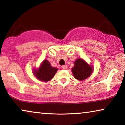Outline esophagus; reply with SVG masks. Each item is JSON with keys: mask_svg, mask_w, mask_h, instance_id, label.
Instances as JSON below:
<instances>
[{"mask_svg": "<svg viewBox=\"0 0 125 125\" xmlns=\"http://www.w3.org/2000/svg\"><path fill=\"white\" fill-rule=\"evenodd\" d=\"M62 68L63 69H66L67 68V65H63L62 66Z\"/></svg>", "mask_w": 125, "mask_h": 125, "instance_id": "esophagus-1", "label": "esophagus"}]
</instances>
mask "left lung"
<instances>
[{"label":"left lung","instance_id":"1","mask_svg":"<svg viewBox=\"0 0 125 125\" xmlns=\"http://www.w3.org/2000/svg\"><path fill=\"white\" fill-rule=\"evenodd\" d=\"M72 72L74 77L79 81H83L89 77L93 72V67L90 66L83 59L79 58L74 62Z\"/></svg>","mask_w":125,"mask_h":125}]
</instances>
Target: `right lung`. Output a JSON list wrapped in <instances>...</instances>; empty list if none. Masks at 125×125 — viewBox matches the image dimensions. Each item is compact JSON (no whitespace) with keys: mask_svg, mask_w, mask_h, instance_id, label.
I'll list each match as a JSON object with an SVG mask.
<instances>
[{"mask_svg":"<svg viewBox=\"0 0 125 125\" xmlns=\"http://www.w3.org/2000/svg\"><path fill=\"white\" fill-rule=\"evenodd\" d=\"M58 69L51 66L48 60L45 59L42 63L39 68L33 70V74L37 79L41 81L48 82L54 77Z\"/></svg>","mask_w":125,"mask_h":125,"instance_id":"right-lung-1","label":"right lung"}]
</instances>
